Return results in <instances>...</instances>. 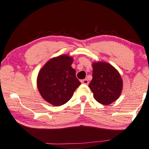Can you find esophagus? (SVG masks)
<instances>
[{"label":"esophagus","mask_w":149,"mask_h":149,"mask_svg":"<svg viewBox=\"0 0 149 149\" xmlns=\"http://www.w3.org/2000/svg\"><path fill=\"white\" fill-rule=\"evenodd\" d=\"M81 83H82L83 84L88 85V83H89V81H88L87 79H83V80H82V81H81Z\"/></svg>","instance_id":"esophagus-1"}]
</instances>
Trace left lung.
I'll return each instance as SVG.
<instances>
[{"mask_svg":"<svg viewBox=\"0 0 149 149\" xmlns=\"http://www.w3.org/2000/svg\"><path fill=\"white\" fill-rule=\"evenodd\" d=\"M93 79L89 88L95 99L102 104H111L118 99L123 82L120 73L112 65L98 61L93 63Z\"/></svg>","mask_w":149,"mask_h":149,"instance_id":"obj_1","label":"left lung"}]
</instances>
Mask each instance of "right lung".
<instances>
[{"label": "right lung", "mask_w": 149, "mask_h": 149, "mask_svg": "<svg viewBox=\"0 0 149 149\" xmlns=\"http://www.w3.org/2000/svg\"><path fill=\"white\" fill-rule=\"evenodd\" d=\"M73 58L68 55L49 60L37 76V88L42 97L49 103L60 106L71 98L81 82L71 67Z\"/></svg>", "instance_id": "obj_1"}]
</instances>
